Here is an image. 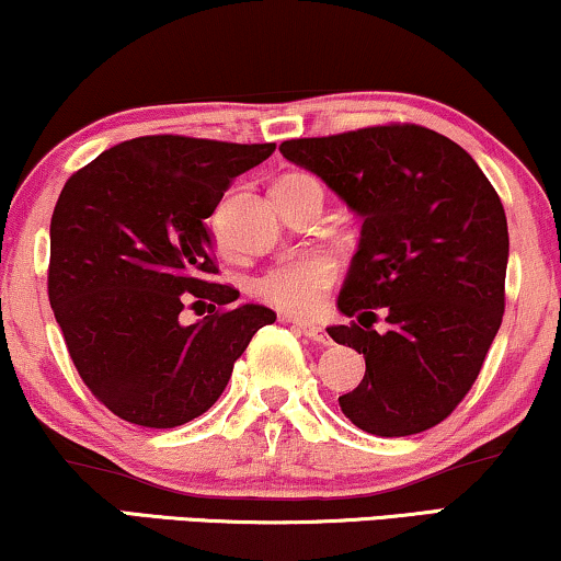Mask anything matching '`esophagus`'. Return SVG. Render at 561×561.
Segmentation results:
<instances>
[{
	"label": "esophagus",
	"mask_w": 561,
	"mask_h": 561,
	"mask_svg": "<svg viewBox=\"0 0 561 561\" xmlns=\"http://www.w3.org/2000/svg\"><path fill=\"white\" fill-rule=\"evenodd\" d=\"M297 329H300V331L305 333V336L313 339V342H318V344H331V336H329V333H325L318 323L297 321Z\"/></svg>",
	"instance_id": "1"
}]
</instances>
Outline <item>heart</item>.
Returning <instances> with one entry per match:
<instances>
[{"instance_id":"heart-1","label":"heart","mask_w":561,"mask_h":561,"mask_svg":"<svg viewBox=\"0 0 561 561\" xmlns=\"http://www.w3.org/2000/svg\"><path fill=\"white\" fill-rule=\"evenodd\" d=\"M333 279L336 261L329 253H297L261 274L253 293L289 316H313L323 308V295Z\"/></svg>"}]
</instances>
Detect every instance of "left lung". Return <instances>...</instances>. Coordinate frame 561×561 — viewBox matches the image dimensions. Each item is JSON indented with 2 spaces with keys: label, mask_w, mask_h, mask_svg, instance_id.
Instances as JSON below:
<instances>
[{
  "label": "left lung",
  "mask_w": 561,
  "mask_h": 561,
  "mask_svg": "<svg viewBox=\"0 0 561 561\" xmlns=\"http://www.w3.org/2000/svg\"><path fill=\"white\" fill-rule=\"evenodd\" d=\"M279 152L363 217L336 344L365 354V378L339 396L344 416L380 437L435 427L463 401L505 313L507 219L477 160L414 124L289 139ZM389 329L375 332L377 313Z\"/></svg>",
  "instance_id": "1"
}]
</instances>
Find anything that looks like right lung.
<instances>
[{"label":"right lung","instance_id":"obj_1","mask_svg":"<svg viewBox=\"0 0 561 561\" xmlns=\"http://www.w3.org/2000/svg\"><path fill=\"white\" fill-rule=\"evenodd\" d=\"M276 145L160 134L122 141L77 170L51 217L48 300L84 386L113 414L168 430L202 416L276 313L230 305L215 285L211 217L225 191ZM191 296L222 304L180 323Z\"/></svg>","mask_w":561,"mask_h":561}]
</instances>
